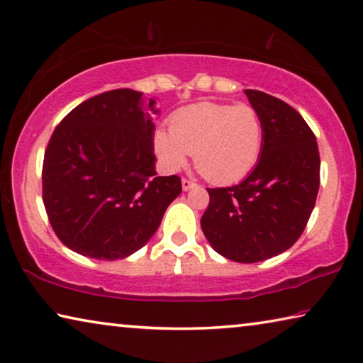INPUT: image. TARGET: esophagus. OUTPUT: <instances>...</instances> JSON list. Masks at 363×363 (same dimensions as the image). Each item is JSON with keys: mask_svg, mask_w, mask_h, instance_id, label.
Returning <instances> with one entry per match:
<instances>
[{"mask_svg": "<svg viewBox=\"0 0 363 363\" xmlns=\"http://www.w3.org/2000/svg\"><path fill=\"white\" fill-rule=\"evenodd\" d=\"M182 182V191H191V189L192 187H195V186H197V184H195L194 181H191V179H186V177H184V179L181 181Z\"/></svg>", "mask_w": 363, "mask_h": 363, "instance_id": "obj_1", "label": "esophagus"}]
</instances>
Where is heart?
<instances>
[{"label":"heart","mask_w":363,"mask_h":363,"mask_svg":"<svg viewBox=\"0 0 363 363\" xmlns=\"http://www.w3.org/2000/svg\"><path fill=\"white\" fill-rule=\"evenodd\" d=\"M153 145L166 169H181L192 153L200 174L229 184L249 174L260 158L263 121L247 103H197L172 114L169 132H155Z\"/></svg>","instance_id":"1"}]
</instances>
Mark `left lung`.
<instances>
[{"instance_id":"left-lung-1","label":"left lung","mask_w":363,"mask_h":363,"mask_svg":"<svg viewBox=\"0 0 363 363\" xmlns=\"http://www.w3.org/2000/svg\"><path fill=\"white\" fill-rule=\"evenodd\" d=\"M263 121L258 163L233 187L206 189L200 224L218 254L255 263L283 254L301 238L320 187V153L312 129L294 108L260 90H245Z\"/></svg>"}]
</instances>
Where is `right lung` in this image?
<instances>
[{"label": "right lung", "mask_w": 363, "mask_h": 363, "mask_svg": "<svg viewBox=\"0 0 363 363\" xmlns=\"http://www.w3.org/2000/svg\"><path fill=\"white\" fill-rule=\"evenodd\" d=\"M155 99L130 89L80 103L45 152L43 205L62 244L96 260L134 254L181 194V177L157 176Z\"/></svg>", "instance_id": "obj_1"}]
</instances>
